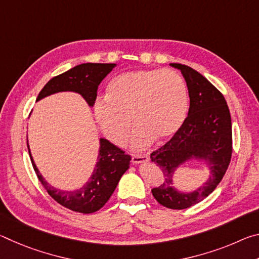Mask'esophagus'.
Listing matches in <instances>:
<instances>
[{"instance_id": "obj_1", "label": "esophagus", "mask_w": 259, "mask_h": 259, "mask_svg": "<svg viewBox=\"0 0 259 259\" xmlns=\"http://www.w3.org/2000/svg\"><path fill=\"white\" fill-rule=\"evenodd\" d=\"M150 160L147 154H135L133 155V162L134 163H144Z\"/></svg>"}]
</instances>
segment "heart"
<instances>
[{
  "label": "heart",
  "instance_id": "heart-1",
  "mask_svg": "<svg viewBox=\"0 0 259 259\" xmlns=\"http://www.w3.org/2000/svg\"><path fill=\"white\" fill-rule=\"evenodd\" d=\"M188 111V91L184 78L171 69H139L122 73L98 97L94 112L104 135L116 145L125 142L131 117L137 125L131 138L136 150L157 138H171L181 129Z\"/></svg>",
  "mask_w": 259,
  "mask_h": 259
}]
</instances>
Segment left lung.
Wrapping results in <instances>:
<instances>
[{"mask_svg": "<svg viewBox=\"0 0 259 259\" xmlns=\"http://www.w3.org/2000/svg\"><path fill=\"white\" fill-rule=\"evenodd\" d=\"M181 69L185 78L190 108L187 117L172 138L151 153L152 162L164 176L152 194L161 205L182 210L199 203L212 193L224 177L232 156V121L224 96L195 69L182 64H170ZM192 157L209 163V181L192 193L177 192L172 187V175L184 161Z\"/></svg>", "mask_w": 259, "mask_h": 259, "instance_id": "1", "label": "left lung"}]
</instances>
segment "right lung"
Returning <instances> with one entry per match:
<instances>
[{"mask_svg": "<svg viewBox=\"0 0 259 259\" xmlns=\"http://www.w3.org/2000/svg\"><path fill=\"white\" fill-rule=\"evenodd\" d=\"M114 66L115 64L87 63L77 65L69 71L52 77L43 87L36 100H40L52 94L60 93V91H75V93L82 95L87 103L93 106L97 98L98 85ZM29 157L38 181L41 182L51 198L63 207L81 213L98 211L100 208L104 207L105 203L111 198L113 192L115 191L122 175L128 170L131 160L130 155L125 154L124 151L113 145L108 140L102 138L100 139L98 162L90 181L81 190L63 192L51 187L43 179L34 163L30 152Z\"/></svg>", "mask_w": 259, "mask_h": 259, "instance_id": "add662e5", "label": "right lung"}]
</instances>
